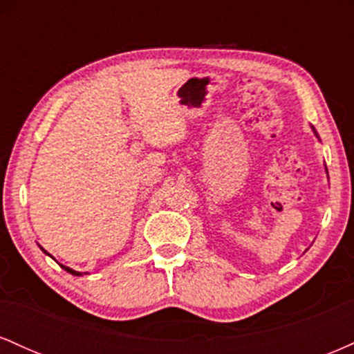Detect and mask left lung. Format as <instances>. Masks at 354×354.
I'll list each match as a JSON object with an SVG mask.
<instances>
[{
	"instance_id": "8db88e82",
	"label": "left lung",
	"mask_w": 354,
	"mask_h": 354,
	"mask_svg": "<svg viewBox=\"0 0 354 354\" xmlns=\"http://www.w3.org/2000/svg\"><path fill=\"white\" fill-rule=\"evenodd\" d=\"M311 129H313V133H315V136H316V138H318V140H319V136H318V133H316V129H315V128H313V126H311ZM324 171H326V173H328L326 166H324Z\"/></svg>"
}]
</instances>
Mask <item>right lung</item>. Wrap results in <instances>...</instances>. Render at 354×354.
<instances>
[{"instance_id":"1","label":"right lung","mask_w":354,"mask_h":354,"mask_svg":"<svg viewBox=\"0 0 354 354\" xmlns=\"http://www.w3.org/2000/svg\"><path fill=\"white\" fill-rule=\"evenodd\" d=\"M38 246H39V245H38ZM39 248H41V246H39ZM41 251H43V253H44V254H48V256H50V258H53V256H51L50 253H48V251H46V250H44V248H41ZM53 259H55V258H53ZM55 261H56V259H55ZM56 263H58V261H56ZM59 266H61V268H63V270H64V271H68V273H70V274H73V276H83V274H86V273H81V271L71 270V268H70V266H64V265H61V263H59Z\"/></svg>"}]
</instances>
